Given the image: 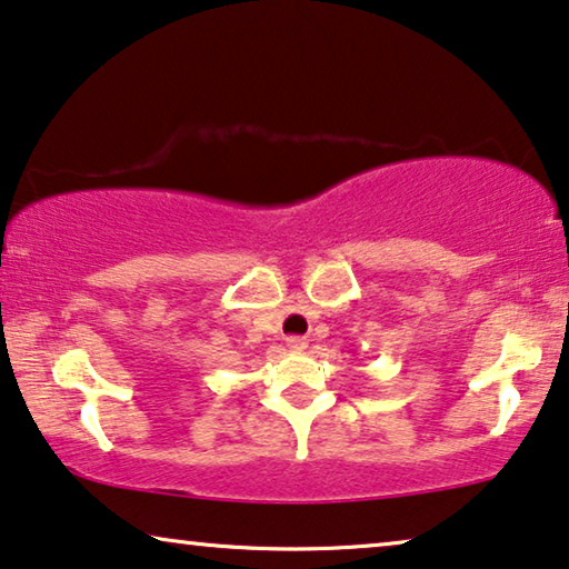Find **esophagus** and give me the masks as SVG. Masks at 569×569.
I'll return each instance as SVG.
<instances>
[{
  "mask_svg": "<svg viewBox=\"0 0 569 569\" xmlns=\"http://www.w3.org/2000/svg\"><path fill=\"white\" fill-rule=\"evenodd\" d=\"M286 345L291 347L293 352H301V350H307L309 342H307V337H296V335H293V337H286Z\"/></svg>",
  "mask_w": 569,
  "mask_h": 569,
  "instance_id": "34e87169",
  "label": "esophagus"
}]
</instances>
